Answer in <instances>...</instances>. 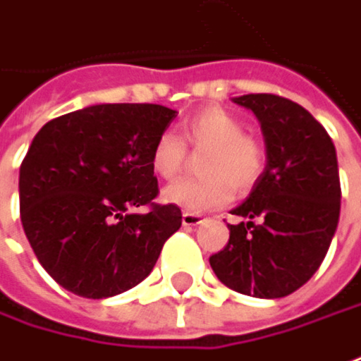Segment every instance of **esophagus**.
<instances>
[{"mask_svg": "<svg viewBox=\"0 0 361 361\" xmlns=\"http://www.w3.org/2000/svg\"><path fill=\"white\" fill-rule=\"evenodd\" d=\"M198 224H202V219L198 214H192V212L183 214V226H198Z\"/></svg>", "mask_w": 361, "mask_h": 361, "instance_id": "1", "label": "esophagus"}]
</instances>
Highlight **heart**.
<instances>
[{
	"label": "heart",
	"mask_w": 361,
	"mask_h": 361,
	"mask_svg": "<svg viewBox=\"0 0 361 361\" xmlns=\"http://www.w3.org/2000/svg\"><path fill=\"white\" fill-rule=\"evenodd\" d=\"M185 147L207 149L200 161L202 178H185L163 190V200L186 212H209L228 204L234 188L248 190L264 171L260 142L244 135L240 118L220 107H207L183 121L180 139L161 133L151 149L152 173L175 178L185 166Z\"/></svg>",
	"instance_id": "heart-1"
}]
</instances>
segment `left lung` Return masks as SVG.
I'll use <instances>...</instances> for the list:
<instances>
[{"instance_id": "1", "label": "left lung", "mask_w": 361, "mask_h": 361, "mask_svg": "<svg viewBox=\"0 0 361 361\" xmlns=\"http://www.w3.org/2000/svg\"><path fill=\"white\" fill-rule=\"evenodd\" d=\"M250 109L264 135L266 166L232 214L231 238L210 266L224 286L284 298L320 268L340 220L338 157L330 135L298 103L268 93L232 99Z\"/></svg>"}]
</instances>
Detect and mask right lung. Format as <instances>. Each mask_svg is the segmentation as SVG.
Here are the masks:
<instances>
[{
    "mask_svg": "<svg viewBox=\"0 0 361 361\" xmlns=\"http://www.w3.org/2000/svg\"><path fill=\"white\" fill-rule=\"evenodd\" d=\"M175 117L151 103L91 105L35 135L19 169L21 224L59 286L101 300L151 274L183 222L175 204H152L151 149Z\"/></svg>",
    "mask_w": 361,
    "mask_h": 361,
    "instance_id": "obj_1",
    "label": "right lung"
}]
</instances>
